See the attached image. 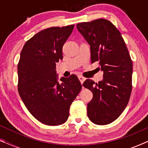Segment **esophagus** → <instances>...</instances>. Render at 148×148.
<instances>
[{"mask_svg":"<svg viewBox=\"0 0 148 148\" xmlns=\"http://www.w3.org/2000/svg\"><path fill=\"white\" fill-rule=\"evenodd\" d=\"M78 78H79V80L80 81V82H81V84H83V83H84V82L85 80H86V78L85 77H82V76H78Z\"/></svg>","mask_w":148,"mask_h":148,"instance_id":"esophagus-1","label":"esophagus"}]
</instances>
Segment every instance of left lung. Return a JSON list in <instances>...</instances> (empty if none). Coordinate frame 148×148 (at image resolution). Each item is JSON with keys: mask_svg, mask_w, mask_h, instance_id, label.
I'll use <instances>...</instances> for the list:
<instances>
[{"mask_svg": "<svg viewBox=\"0 0 148 148\" xmlns=\"http://www.w3.org/2000/svg\"><path fill=\"white\" fill-rule=\"evenodd\" d=\"M90 46L92 63L98 61L103 79L98 84L86 79L83 86L93 93L88 104V116L94 124L116 120L126 108L132 90L133 63L121 34L106 19L77 24Z\"/></svg>", "mask_w": 148, "mask_h": 148, "instance_id": "obj_1", "label": "left lung"}]
</instances>
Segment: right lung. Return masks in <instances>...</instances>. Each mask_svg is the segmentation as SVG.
I'll return each instance as SVG.
<instances>
[{"mask_svg":"<svg viewBox=\"0 0 148 148\" xmlns=\"http://www.w3.org/2000/svg\"><path fill=\"white\" fill-rule=\"evenodd\" d=\"M74 25L52 27L25 42L18 64V92L29 112L47 125L63 124L71 104L82 90L75 75L58 82L56 62L62 60V46Z\"/></svg>","mask_w":148,"mask_h":148,"instance_id":"add662e5","label":"right lung"}]
</instances>
